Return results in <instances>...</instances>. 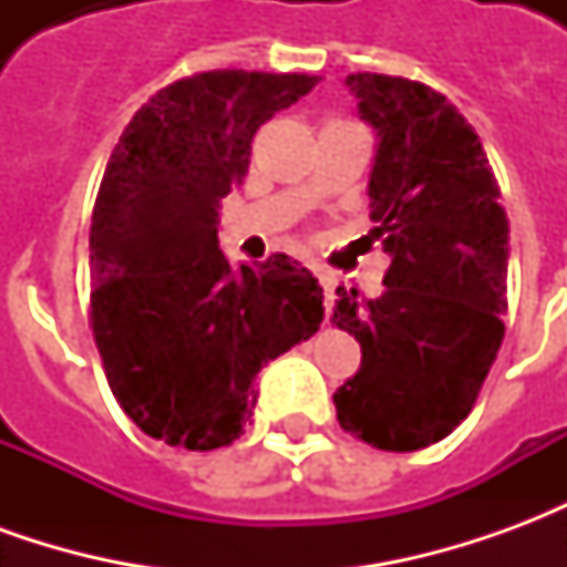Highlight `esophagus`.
Wrapping results in <instances>:
<instances>
[{"label":"esophagus","instance_id":"obj_1","mask_svg":"<svg viewBox=\"0 0 567 567\" xmlns=\"http://www.w3.org/2000/svg\"><path fill=\"white\" fill-rule=\"evenodd\" d=\"M316 276H319L321 288H324V297H328V307H333V288H337V272L324 270V267H316Z\"/></svg>","mask_w":567,"mask_h":567}]
</instances>
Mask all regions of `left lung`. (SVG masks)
I'll return each instance as SVG.
<instances>
[{
  "mask_svg": "<svg viewBox=\"0 0 567 567\" xmlns=\"http://www.w3.org/2000/svg\"><path fill=\"white\" fill-rule=\"evenodd\" d=\"M377 133L368 197L392 267L364 300L337 288L333 319L361 343L337 419L377 450L437 443L471 413L504 340L511 227L474 127L419 81L346 79Z\"/></svg>",
  "mask_w": 567,
  "mask_h": 567,
  "instance_id": "left-lung-1",
  "label": "left lung"
}]
</instances>
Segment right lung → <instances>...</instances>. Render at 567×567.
<instances>
[{
	"mask_svg": "<svg viewBox=\"0 0 567 567\" xmlns=\"http://www.w3.org/2000/svg\"><path fill=\"white\" fill-rule=\"evenodd\" d=\"M319 75L199 72L163 87L112 151L91 221V324L121 410L182 450L230 446L255 413V377L324 319L319 279L288 255L230 267L221 199L251 140Z\"/></svg>",
	"mask_w": 567,
	"mask_h": 567,
	"instance_id": "add662e5",
	"label": "right lung"
}]
</instances>
